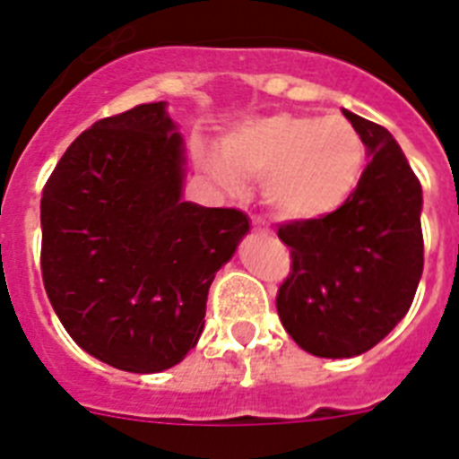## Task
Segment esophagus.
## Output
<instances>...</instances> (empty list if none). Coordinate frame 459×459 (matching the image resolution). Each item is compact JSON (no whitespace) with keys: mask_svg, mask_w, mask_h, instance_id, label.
Masks as SVG:
<instances>
[{"mask_svg":"<svg viewBox=\"0 0 459 459\" xmlns=\"http://www.w3.org/2000/svg\"><path fill=\"white\" fill-rule=\"evenodd\" d=\"M253 230H255V232H259V234H269V227L259 221V218H253Z\"/></svg>","mask_w":459,"mask_h":459,"instance_id":"obj_1","label":"esophagus"}]
</instances>
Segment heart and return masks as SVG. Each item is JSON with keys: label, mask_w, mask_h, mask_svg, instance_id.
<instances>
[{"label": "heart", "mask_w": 459, "mask_h": 459, "mask_svg": "<svg viewBox=\"0 0 459 459\" xmlns=\"http://www.w3.org/2000/svg\"><path fill=\"white\" fill-rule=\"evenodd\" d=\"M209 153L204 169L218 186L238 190L243 177L264 179L275 216L315 221L350 202L366 169V144L344 117L269 115L246 121Z\"/></svg>", "instance_id": "heart-1"}]
</instances>
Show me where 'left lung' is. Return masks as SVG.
I'll use <instances>...</instances> for the list:
<instances>
[{"mask_svg": "<svg viewBox=\"0 0 459 459\" xmlns=\"http://www.w3.org/2000/svg\"><path fill=\"white\" fill-rule=\"evenodd\" d=\"M368 168L350 202L315 221L278 227L291 248L280 322L319 359H351L386 338L411 307L423 273V190L395 137L350 109Z\"/></svg>", "mask_w": 459, "mask_h": 459, "instance_id": "obj_1", "label": "left lung"}]
</instances>
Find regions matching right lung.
I'll use <instances>...</instances> for the list:
<instances>
[{
  "instance_id": "obj_1",
  "label": "right lung",
  "mask_w": 459,
  "mask_h": 459,
  "mask_svg": "<svg viewBox=\"0 0 459 459\" xmlns=\"http://www.w3.org/2000/svg\"><path fill=\"white\" fill-rule=\"evenodd\" d=\"M184 137L160 100L96 121L43 188L48 299L68 335L117 370L186 359L211 282L250 232L241 211L184 202Z\"/></svg>"
}]
</instances>
